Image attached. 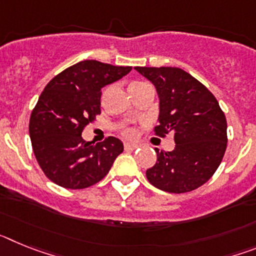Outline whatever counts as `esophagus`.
Returning a JSON list of instances; mask_svg holds the SVG:
<instances>
[{
  "label": "esophagus",
  "instance_id": "1",
  "mask_svg": "<svg viewBox=\"0 0 256 256\" xmlns=\"http://www.w3.org/2000/svg\"><path fill=\"white\" fill-rule=\"evenodd\" d=\"M137 148H138V146L134 144H128V142H126V144H124V148H126V151H133V150H136Z\"/></svg>",
  "mask_w": 256,
  "mask_h": 256
}]
</instances>
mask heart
<instances>
[{"instance_id": "obj_1", "label": "heart", "mask_w": 256, "mask_h": 256, "mask_svg": "<svg viewBox=\"0 0 256 256\" xmlns=\"http://www.w3.org/2000/svg\"><path fill=\"white\" fill-rule=\"evenodd\" d=\"M122 133L126 138H133L136 136V130L133 128H130V126H124L123 130H122Z\"/></svg>"}]
</instances>
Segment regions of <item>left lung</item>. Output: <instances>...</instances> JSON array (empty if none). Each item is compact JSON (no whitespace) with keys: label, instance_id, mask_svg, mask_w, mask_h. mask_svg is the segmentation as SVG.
<instances>
[{"label":"left lung","instance_id":"left-lung-1","mask_svg":"<svg viewBox=\"0 0 256 256\" xmlns=\"http://www.w3.org/2000/svg\"><path fill=\"white\" fill-rule=\"evenodd\" d=\"M159 96L155 134H174L173 151L155 150L158 160L146 170L148 182L172 194L202 186L216 173L227 148V120L214 94L180 68H134Z\"/></svg>","mask_w":256,"mask_h":256}]
</instances>
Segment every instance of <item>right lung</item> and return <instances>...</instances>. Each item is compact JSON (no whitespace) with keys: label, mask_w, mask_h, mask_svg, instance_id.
<instances>
[{"label":"right lung","mask_w":256,"mask_h":256,"mask_svg":"<svg viewBox=\"0 0 256 256\" xmlns=\"http://www.w3.org/2000/svg\"><path fill=\"white\" fill-rule=\"evenodd\" d=\"M96 60L80 61L51 79L29 120L32 148L44 176L58 186L82 190L100 182L123 142L115 137L94 144L82 138L88 123L101 114V90L130 73Z\"/></svg>","instance_id":"right-lung-1"}]
</instances>
